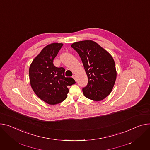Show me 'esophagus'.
I'll list each match as a JSON object with an SVG mask.
<instances>
[{
  "label": "esophagus",
  "mask_w": 150,
  "mask_h": 150,
  "mask_svg": "<svg viewBox=\"0 0 150 150\" xmlns=\"http://www.w3.org/2000/svg\"><path fill=\"white\" fill-rule=\"evenodd\" d=\"M73 78H74V79H75V80L76 81V75H73Z\"/></svg>",
  "instance_id": "obj_1"
}]
</instances>
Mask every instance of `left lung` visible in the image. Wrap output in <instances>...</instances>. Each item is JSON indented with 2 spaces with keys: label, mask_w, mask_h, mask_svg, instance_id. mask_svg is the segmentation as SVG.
Segmentation results:
<instances>
[{
  "label": "left lung",
  "mask_w": 150,
  "mask_h": 150,
  "mask_svg": "<svg viewBox=\"0 0 150 150\" xmlns=\"http://www.w3.org/2000/svg\"><path fill=\"white\" fill-rule=\"evenodd\" d=\"M71 47L80 57L88 77V84L83 88V94L93 101H102L111 93L116 79L113 57L92 40L75 42Z\"/></svg>",
  "instance_id": "1"
}]
</instances>
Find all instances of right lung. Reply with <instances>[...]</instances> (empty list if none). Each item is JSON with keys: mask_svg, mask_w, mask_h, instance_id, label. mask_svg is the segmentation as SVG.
<instances>
[{"mask_svg": "<svg viewBox=\"0 0 150 150\" xmlns=\"http://www.w3.org/2000/svg\"><path fill=\"white\" fill-rule=\"evenodd\" d=\"M63 43L47 45L34 59L29 70L31 86L37 96L45 103L55 105L65 100L68 86L75 83L72 78L64 76L65 69L54 65V59Z\"/></svg>", "mask_w": 150, "mask_h": 150, "instance_id": "right-lung-1", "label": "right lung"}]
</instances>
